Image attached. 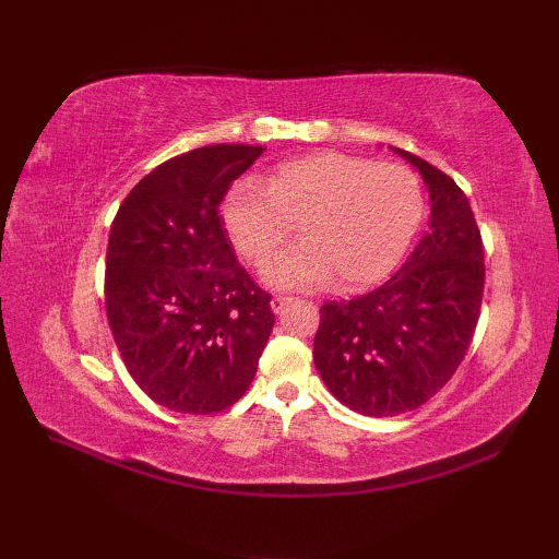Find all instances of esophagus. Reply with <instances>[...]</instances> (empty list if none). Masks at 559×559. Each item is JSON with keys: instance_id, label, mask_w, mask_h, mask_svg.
<instances>
[{"instance_id": "obj_1", "label": "esophagus", "mask_w": 559, "mask_h": 559, "mask_svg": "<svg viewBox=\"0 0 559 559\" xmlns=\"http://www.w3.org/2000/svg\"><path fill=\"white\" fill-rule=\"evenodd\" d=\"M290 302H293V298H286V295H276V298L271 300V310L276 312V314H281Z\"/></svg>"}]
</instances>
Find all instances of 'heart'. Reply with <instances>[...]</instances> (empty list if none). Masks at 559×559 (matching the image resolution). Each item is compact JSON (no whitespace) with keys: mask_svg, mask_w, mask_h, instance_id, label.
I'll list each match as a JSON object with an SVG mask.
<instances>
[{"mask_svg":"<svg viewBox=\"0 0 559 559\" xmlns=\"http://www.w3.org/2000/svg\"><path fill=\"white\" fill-rule=\"evenodd\" d=\"M221 218L237 254L254 266L299 223L304 242L261 269L271 288L314 290L338 276V288L358 290L386 278L408 252L423 189L401 165L314 153L278 165L266 185L235 182Z\"/></svg>","mask_w":559,"mask_h":559,"instance_id":"heart-1","label":"heart"}]
</instances>
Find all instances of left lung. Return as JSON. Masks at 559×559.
I'll list each match as a JSON object with an SVG mask.
<instances>
[{"mask_svg": "<svg viewBox=\"0 0 559 559\" xmlns=\"http://www.w3.org/2000/svg\"><path fill=\"white\" fill-rule=\"evenodd\" d=\"M420 173L430 228L396 276L319 310L314 365L355 413L389 418L423 406L456 372L483 302V240L466 194L435 165L391 146Z\"/></svg>", "mask_w": 559, "mask_h": 559, "instance_id": "obj_1", "label": "left lung"}]
</instances>
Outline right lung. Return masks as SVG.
I'll list each match as a JSON object with an SVG mask.
<instances>
[{"label": "right lung", "instance_id": "add662e5", "mask_svg": "<svg viewBox=\"0 0 559 559\" xmlns=\"http://www.w3.org/2000/svg\"><path fill=\"white\" fill-rule=\"evenodd\" d=\"M264 153L216 144L151 170L112 221L105 310L129 374L163 408L225 411L252 384L271 295L235 259L218 206Z\"/></svg>", "mask_w": 559, "mask_h": 559}]
</instances>
